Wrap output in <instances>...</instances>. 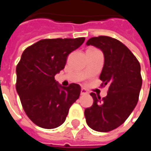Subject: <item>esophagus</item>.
I'll return each instance as SVG.
<instances>
[{
  "label": "esophagus",
  "mask_w": 151,
  "mask_h": 151,
  "mask_svg": "<svg viewBox=\"0 0 151 151\" xmlns=\"http://www.w3.org/2000/svg\"><path fill=\"white\" fill-rule=\"evenodd\" d=\"M87 93H88V91L85 88H82L81 89V95H86Z\"/></svg>",
  "instance_id": "1"
}]
</instances>
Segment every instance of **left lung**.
I'll return each mask as SVG.
<instances>
[{
    "label": "left lung",
    "instance_id": "1",
    "mask_svg": "<svg viewBox=\"0 0 151 151\" xmlns=\"http://www.w3.org/2000/svg\"><path fill=\"white\" fill-rule=\"evenodd\" d=\"M86 46L102 50L105 62L100 79L109 85L107 96L101 99L91 93L93 105L85 109L87 125L95 131L107 132L122 125L137 104L142 88L141 65L124 44L106 36L91 37Z\"/></svg>",
    "mask_w": 151,
    "mask_h": 151
}]
</instances>
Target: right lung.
I'll list each match as a JSON object with an SVG mask.
<instances>
[{
    "label": "right lung",
    "instance_id": "right-lung-1",
    "mask_svg": "<svg viewBox=\"0 0 151 151\" xmlns=\"http://www.w3.org/2000/svg\"><path fill=\"white\" fill-rule=\"evenodd\" d=\"M84 41V37L43 39L22 54L16 67L17 93L26 114L38 127L60 126L79 98L78 84L61 86L55 76L65 68L68 55Z\"/></svg>",
    "mask_w": 151,
    "mask_h": 151
}]
</instances>
